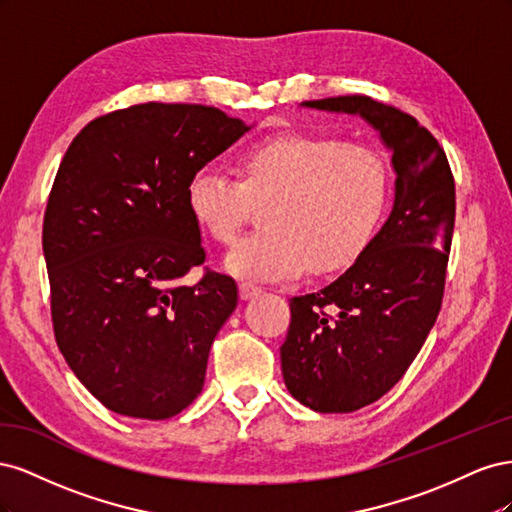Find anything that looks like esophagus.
Here are the masks:
<instances>
[{"instance_id": "esophagus-1", "label": "esophagus", "mask_w": 512, "mask_h": 512, "mask_svg": "<svg viewBox=\"0 0 512 512\" xmlns=\"http://www.w3.org/2000/svg\"><path fill=\"white\" fill-rule=\"evenodd\" d=\"M260 292H262V288L258 284H252V282H241L239 284V294H241L243 301H250V299L258 297Z\"/></svg>"}]
</instances>
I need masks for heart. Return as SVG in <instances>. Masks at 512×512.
<instances>
[{
  "instance_id": "b5f03b06",
  "label": "heart",
  "mask_w": 512,
  "mask_h": 512,
  "mask_svg": "<svg viewBox=\"0 0 512 512\" xmlns=\"http://www.w3.org/2000/svg\"><path fill=\"white\" fill-rule=\"evenodd\" d=\"M237 179L196 168L185 205L218 243H232L250 203L273 196L267 230L226 254L228 273L247 280H297L312 265L329 273L350 265L376 237L389 203V170L374 149L322 132H273L241 147Z\"/></svg>"
}]
</instances>
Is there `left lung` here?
I'll use <instances>...</instances> for the list:
<instances>
[{"label":"left lung","mask_w":512,"mask_h":512,"mask_svg":"<svg viewBox=\"0 0 512 512\" xmlns=\"http://www.w3.org/2000/svg\"><path fill=\"white\" fill-rule=\"evenodd\" d=\"M303 106L361 115L393 153L389 220L354 265L318 292L290 299L280 348L290 395L316 412L374 404L406 374L436 322L455 226V179L436 138L412 115L367 96Z\"/></svg>","instance_id":"1"}]
</instances>
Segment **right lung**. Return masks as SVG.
<instances>
[{
    "mask_svg": "<svg viewBox=\"0 0 512 512\" xmlns=\"http://www.w3.org/2000/svg\"><path fill=\"white\" fill-rule=\"evenodd\" d=\"M247 130L215 106L147 102L89 121L59 164L42 226L53 331L108 410L164 421L203 391L239 297L209 269L179 282L207 256L185 188Z\"/></svg>",
    "mask_w": 512,
    "mask_h": 512,
    "instance_id": "add662e5",
    "label": "right lung"
}]
</instances>
